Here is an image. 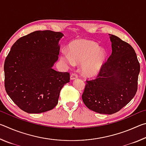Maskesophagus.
I'll return each instance as SVG.
<instances>
[{
    "label": "esophagus",
    "instance_id": "1",
    "mask_svg": "<svg viewBox=\"0 0 146 146\" xmlns=\"http://www.w3.org/2000/svg\"><path fill=\"white\" fill-rule=\"evenodd\" d=\"M78 77V75H76V73H72L70 76V78L71 80H74V79H75Z\"/></svg>",
    "mask_w": 146,
    "mask_h": 146
}]
</instances>
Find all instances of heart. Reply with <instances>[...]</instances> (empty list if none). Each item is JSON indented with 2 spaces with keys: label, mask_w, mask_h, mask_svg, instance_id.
Masks as SVG:
<instances>
[{
  "label": "heart",
  "mask_w": 146,
  "mask_h": 146,
  "mask_svg": "<svg viewBox=\"0 0 146 146\" xmlns=\"http://www.w3.org/2000/svg\"><path fill=\"white\" fill-rule=\"evenodd\" d=\"M68 53H63L61 59L68 64L82 63L81 70L87 76L97 75L102 70L107 57L105 50L93 41L77 39L69 44Z\"/></svg>",
  "instance_id": "b5f03b06"
}]
</instances>
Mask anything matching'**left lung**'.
I'll list each match as a JSON object with an SVG mask.
<instances>
[{
    "mask_svg": "<svg viewBox=\"0 0 146 146\" xmlns=\"http://www.w3.org/2000/svg\"><path fill=\"white\" fill-rule=\"evenodd\" d=\"M110 35L111 55L97 78L86 80L82 98L90 110L111 115L120 111L135 97L140 67L132 46L117 36Z\"/></svg>",
    "mask_w": 146,
    "mask_h": 146,
    "instance_id": "left-lung-1",
    "label": "left lung"
}]
</instances>
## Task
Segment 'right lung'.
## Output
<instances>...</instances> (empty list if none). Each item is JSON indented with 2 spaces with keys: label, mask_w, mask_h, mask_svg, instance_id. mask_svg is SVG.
I'll use <instances>...</instances> for the list:
<instances>
[{
  "label": "right lung",
  "mask_w": 146,
  "mask_h": 146,
  "mask_svg": "<svg viewBox=\"0 0 146 146\" xmlns=\"http://www.w3.org/2000/svg\"><path fill=\"white\" fill-rule=\"evenodd\" d=\"M60 32L36 31L19 38L4 62V86L13 102L24 111L40 113L57 105L68 72L52 67L58 59Z\"/></svg>",
  "instance_id": "right-lung-1"
}]
</instances>
